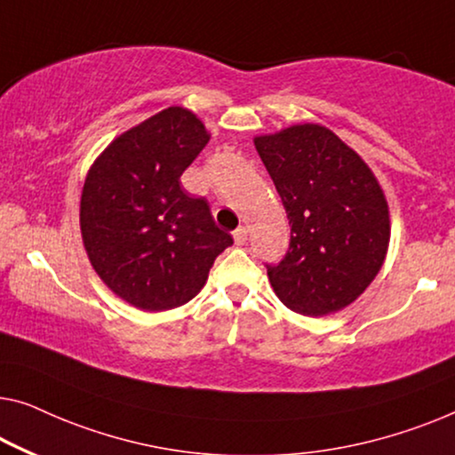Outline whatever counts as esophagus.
Instances as JSON below:
<instances>
[{
	"label": "esophagus",
	"mask_w": 455,
	"mask_h": 455,
	"mask_svg": "<svg viewBox=\"0 0 455 455\" xmlns=\"http://www.w3.org/2000/svg\"><path fill=\"white\" fill-rule=\"evenodd\" d=\"M233 236H235L236 245H245V243H247V228L245 227H239L233 233Z\"/></svg>",
	"instance_id": "obj_1"
}]
</instances>
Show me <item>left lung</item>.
Returning <instances> with one entry per match:
<instances>
[{
	"mask_svg": "<svg viewBox=\"0 0 455 455\" xmlns=\"http://www.w3.org/2000/svg\"><path fill=\"white\" fill-rule=\"evenodd\" d=\"M255 148L290 220V245L267 275L294 313H337L370 286L390 241L388 204L374 173L318 124L257 137Z\"/></svg>",
	"mask_w": 455,
	"mask_h": 455,
	"instance_id": "obj_1",
	"label": "left lung"
}]
</instances>
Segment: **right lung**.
<instances>
[{"label":"right lung","mask_w":455,"mask_h":455,"mask_svg":"<svg viewBox=\"0 0 455 455\" xmlns=\"http://www.w3.org/2000/svg\"><path fill=\"white\" fill-rule=\"evenodd\" d=\"M210 134L173 106L131 128L93 163L81 194V235L93 269L132 307L159 313L192 300L233 236L206 198L181 188Z\"/></svg>","instance_id":"1"}]
</instances>
